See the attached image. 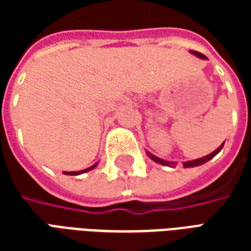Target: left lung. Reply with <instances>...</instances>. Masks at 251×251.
<instances>
[{"mask_svg":"<svg viewBox=\"0 0 251 251\" xmlns=\"http://www.w3.org/2000/svg\"><path fill=\"white\" fill-rule=\"evenodd\" d=\"M192 55H195V56L200 57V59H207V57L204 56V55H201L200 52H196V51H189ZM223 145H225V142L222 144L221 147L218 148V149H215L214 152L210 153V154H207V156H204V157H200V158H196V160H191V161H184L183 163V167L184 168H194V167H199V165H203V164H205L207 161H210L211 158H214L218 154V153L221 152L222 148H223ZM147 154L149 156V158L151 160H153L154 163L157 164H161V165H164V167H171V168H175L177 164L175 163V161H168V160H164V158H160L157 157V156H154L153 153H151L149 151H147Z\"/></svg>","mask_w":251,"mask_h":251,"instance_id":"1","label":"left lung"}]
</instances>
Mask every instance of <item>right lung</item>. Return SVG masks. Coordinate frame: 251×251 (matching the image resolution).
Returning <instances> with one entry per match:
<instances>
[{
  "label": "right lung",
  "mask_w": 251,
  "mask_h": 251,
  "mask_svg": "<svg viewBox=\"0 0 251 251\" xmlns=\"http://www.w3.org/2000/svg\"><path fill=\"white\" fill-rule=\"evenodd\" d=\"M98 165V163H95L94 165H91V167H88V168L86 169H82V171H74V172H63L64 175H71V176H77V175H82V174H86V172H90V171H93L95 167Z\"/></svg>",
  "instance_id": "1"
}]
</instances>
